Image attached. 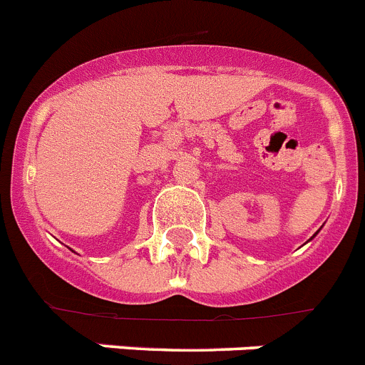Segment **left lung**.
Segmentation results:
<instances>
[{
    "label": "left lung",
    "instance_id": "1",
    "mask_svg": "<svg viewBox=\"0 0 365 365\" xmlns=\"http://www.w3.org/2000/svg\"><path fill=\"white\" fill-rule=\"evenodd\" d=\"M314 235H316V234H314ZM314 235H312V237H314Z\"/></svg>",
    "mask_w": 365,
    "mask_h": 365
}]
</instances>
